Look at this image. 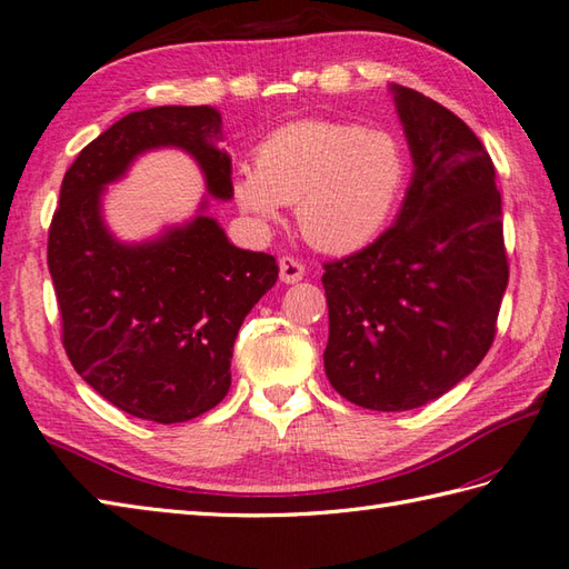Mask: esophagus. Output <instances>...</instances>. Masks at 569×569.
Listing matches in <instances>:
<instances>
[{
	"instance_id": "1",
	"label": "esophagus",
	"mask_w": 569,
	"mask_h": 569,
	"mask_svg": "<svg viewBox=\"0 0 569 569\" xmlns=\"http://www.w3.org/2000/svg\"><path fill=\"white\" fill-rule=\"evenodd\" d=\"M278 271H281L283 283H298L300 278L306 276V266L293 259V256H283V259L278 261Z\"/></svg>"
}]
</instances>
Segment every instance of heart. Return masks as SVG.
<instances>
[{
  "label": "heart",
  "mask_w": 569,
  "mask_h": 569,
  "mask_svg": "<svg viewBox=\"0 0 569 569\" xmlns=\"http://www.w3.org/2000/svg\"><path fill=\"white\" fill-rule=\"evenodd\" d=\"M407 180V154L389 130L345 120H303L273 130L253 167L233 180L239 209L259 224L296 204L298 229L322 251H352L392 217Z\"/></svg>",
  "instance_id": "heart-1"
}]
</instances>
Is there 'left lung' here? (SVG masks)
Wrapping results in <instances>:
<instances>
[{"label":"left lung","instance_id":"obj_1","mask_svg":"<svg viewBox=\"0 0 569 569\" xmlns=\"http://www.w3.org/2000/svg\"><path fill=\"white\" fill-rule=\"evenodd\" d=\"M415 177L397 221L322 263L326 375L340 397L405 411L449 392L486 358L508 286L503 211L483 142L437 100L395 86Z\"/></svg>","mask_w":569,"mask_h":569}]
</instances>
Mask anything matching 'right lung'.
Wrapping results in <instances>:
<instances>
[{"instance_id":"obj_1","label":"right lung","mask_w":569,"mask_h":569,"mask_svg":"<svg viewBox=\"0 0 569 569\" xmlns=\"http://www.w3.org/2000/svg\"><path fill=\"white\" fill-rule=\"evenodd\" d=\"M209 106H160L113 122L66 170L49 227V273L73 370L110 405L158 425L217 407L231 385L243 318L278 278L271 253L229 243L199 214L148 243H120L100 219V194L140 152L174 144L229 199L231 160Z\"/></svg>"}]
</instances>
